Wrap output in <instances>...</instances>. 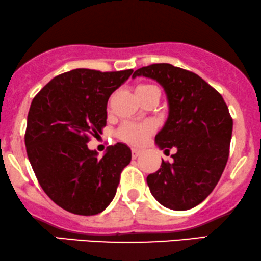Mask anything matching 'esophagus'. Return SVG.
<instances>
[{
  "label": "esophagus",
  "instance_id": "34e87169",
  "mask_svg": "<svg viewBox=\"0 0 261 261\" xmlns=\"http://www.w3.org/2000/svg\"><path fill=\"white\" fill-rule=\"evenodd\" d=\"M131 154H133V159H136V158L140 156L141 150H138V149H133V150H131Z\"/></svg>",
  "mask_w": 261,
  "mask_h": 261
}]
</instances>
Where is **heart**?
Masks as SVG:
<instances>
[{"label": "heart", "instance_id": "b5f03b06", "mask_svg": "<svg viewBox=\"0 0 261 261\" xmlns=\"http://www.w3.org/2000/svg\"><path fill=\"white\" fill-rule=\"evenodd\" d=\"M156 87L150 84H141L136 88V95L140 96L142 94H146L147 91L155 89ZM154 125L151 123H125L121 125L118 130L117 136L125 143L134 147H140L148 140V137L153 134Z\"/></svg>", "mask_w": 261, "mask_h": 261}]
</instances>
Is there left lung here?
Masks as SVG:
<instances>
[{"mask_svg":"<svg viewBox=\"0 0 261 261\" xmlns=\"http://www.w3.org/2000/svg\"><path fill=\"white\" fill-rule=\"evenodd\" d=\"M136 77L154 79L164 88L169 115L155 144L165 153L177 150L172 164L163 160L147 177L151 195L166 208H193L212 193L226 166L232 134L229 108L202 78L170 64L138 68Z\"/></svg>","mask_w":261,"mask_h":261,"instance_id":"obj_1","label":"left lung"}]
</instances>
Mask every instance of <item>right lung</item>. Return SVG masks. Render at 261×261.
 I'll return each mask as SVG.
<instances>
[{
	"mask_svg": "<svg viewBox=\"0 0 261 261\" xmlns=\"http://www.w3.org/2000/svg\"><path fill=\"white\" fill-rule=\"evenodd\" d=\"M133 72L68 71L31 102L25 134L30 164L44 193L68 212L94 216L114 199L131 149L117 143L98 159L87 143L106 125L108 98Z\"/></svg>",
	"mask_w": 261,
	"mask_h": 261,
	"instance_id": "add662e5",
	"label": "right lung"
}]
</instances>
